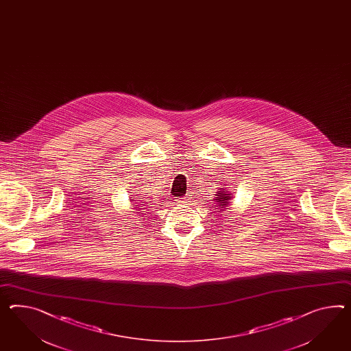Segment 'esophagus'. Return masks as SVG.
Returning a JSON list of instances; mask_svg holds the SVG:
<instances>
[{
	"label": "esophagus",
	"instance_id": "34e87169",
	"mask_svg": "<svg viewBox=\"0 0 351 351\" xmlns=\"http://www.w3.org/2000/svg\"><path fill=\"white\" fill-rule=\"evenodd\" d=\"M176 204H177L178 206H182V205H184V204H186V199H184V198H180V199H176Z\"/></svg>",
	"mask_w": 351,
	"mask_h": 351
}]
</instances>
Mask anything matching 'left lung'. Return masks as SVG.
<instances>
[{
  "label": "left lung",
  "mask_w": 351,
  "mask_h": 351,
  "mask_svg": "<svg viewBox=\"0 0 351 351\" xmlns=\"http://www.w3.org/2000/svg\"><path fill=\"white\" fill-rule=\"evenodd\" d=\"M215 199L217 205L220 206V211H223L226 207H229V201L232 199V195H228V192L225 191H219Z\"/></svg>",
  "instance_id": "8db88e82"
}]
</instances>
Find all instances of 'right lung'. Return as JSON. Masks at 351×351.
<instances>
[{
    "label": "right lung",
    "instance_id": "obj_1",
    "mask_svg": "<svg viewBox=\"0 0 351 351\" xmlns=\"http://www.w3.org/2000/svg\"><path fill=\"white\" fill-rule=\"evenodd\" d=\"M143 206H137V205H135V206L138 207V211H140V215H144L145 211H143V210H146L144 207V204H141Z\"/></svg>",
    "mask_w": 351,
    "mask_h": 351
}]
</instances>
